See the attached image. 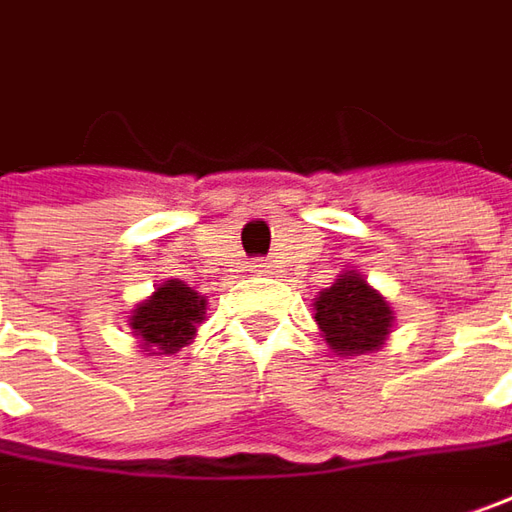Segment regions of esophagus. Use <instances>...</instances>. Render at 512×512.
<instances>
[{
    "label": "esophagus",
    "mask_w": 512,
    "mask_h": 512,
    "mask_svg": "<svg viewBox=\"0 0 512 512\" xmlns=\"http://www.w3.org/2000/svg\"><path fill=\"white\" fill-rule=\"evenodd\" d=\"M250 273H253V276H270V273H273V265H270L268 259H256V262H250Z\"/></svg>",
    "instance_id": "1"
}]
</instances>
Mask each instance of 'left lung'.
<instances>
[{"label":"left lung","instance_id":"obj_1","mask_svg":"<svg viewBox=\"0 0 512 512\" xmlns=\"http://www.w3.org/2000/svg\"><path fill=\"white\" fill-rule=\"evenodd\" d=\"M311 305L322 340L340 357L380 351L395 325V311L386 296L371 288L357 270H343Z\"/></svg>","mask_w":512,"mask_h":512}]
</instances>
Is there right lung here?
<instances>
[{
	"mask_svg": "<svg viewBox=\"0 0 512 512\" xmlns=\"http://www.w3.org/2000/svg\"><path fill=\"white\" fill-rule=\"evenodd\" d=\"M207 320V296L192 291L181 279L161 282L152 296L132 308V337L149 354H178L195 340L198 325Z\"/></svg>",
	"mask_w": 512,
	"mask_h": 512,
	"instance_id": "1",
	"label": "right lung"
}]
</instances>
